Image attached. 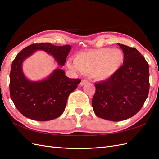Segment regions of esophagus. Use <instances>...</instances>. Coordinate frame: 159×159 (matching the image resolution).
I'll return each mask as SVG.
<instances>
[{
	"label": "esophagus",
	"mask_w": 159,
	"mask_h": 159,
	"mask_svg": "<svg viewBox=\"0 0 159 159\" xmlns=\"http://www.w3.org/2000/svg\"><path fill=\"white\" fill-rule=\"evenodd\" d=\"M87 83H88V80H86V79H83V80H81V82H80V85H84Z\"/></svg>",
	"instance_id": "1"
}]
</instances>
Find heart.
Returning a JSON list of instances; mask_svg holds the SVG:
<instances>
[{
	"label": "heart",
	"instance_id": "b5f03b06",
	"mask_svg": "<svg viewBox=\"0 0 159 159\" xmlns=\"http://www.w3.org/2000/svg\"><path fill=\"white\" fill-rule=\"evenodd\" d=\"M123 62L124 54L120 49L101 48L81 53L67 65L71 70L90 74L96 80H104L113 76Z\"/></svg>",
	"mask_w": 159,
	"mask_h": 159
}]
</instances>
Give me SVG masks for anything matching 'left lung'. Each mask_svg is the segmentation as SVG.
Segmentation results:
<instances>
[{"label":"left lung","mask_w":159,"mask_h":159,"mask_svg":"<svg viewBox=\"0 0 159 159\" xmlns=\"http://www.w3.org/2000/svg\"><path fill=\"white\" fill-rule=\"evenodd\" d=\"M124 54L119 70L110 79L95 83L92 107L98 117L120 121L141 110L150 89L149 65L137 49L119 43Z\"/></svg>","instance_id":"8db88e82"}]
</instances>
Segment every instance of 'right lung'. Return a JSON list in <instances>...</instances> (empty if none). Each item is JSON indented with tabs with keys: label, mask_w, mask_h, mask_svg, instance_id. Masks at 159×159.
Listing matches in <instances>:
<instances>
[{
	"label": "right lung",
	"mask_w": 159,
	"mask_h": 159,
	"mask_svg": "<svg viewBox=\"0 0 159 159\" xmlns=\"http://www.w3.org/2000/svg\"><path fill=\"white\" fill-rule=\"evenodd\" d=\"M70 49V45L36 43L26 47L16 57L9 75V92L16 107L24 116L39 121L60 116L66 107L68 96L81 80L70 79L63 70L57 69L45 80L30 81L23 72V62L36 50H43L52 55L58 65L63 66Z\"/></svg>",
	"instance_id": "1"
}]
</instances>
